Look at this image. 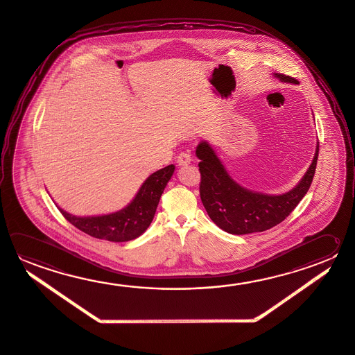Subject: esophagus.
<instances>
[{
    "label": "esophagus",
    "instance_id": "obj_1",
    "mask_svg": "<svg viewBox=\"0 0 355 355\" xmlns=\"http://www.w3.org/2000/svg\"><path fill=\"white\" fill-rule=\"evenodd\" d=\"M191 155L189 154V153H181L178 156V164L180 165V166H187L189 165L190 162H191Z\"/></svg>",
    "mask_w": 355,
    "mask_h": 355
}]
</instances>
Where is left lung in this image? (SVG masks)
I'll return each instance as SVG.
<instances>
[{
    "instance_id": "left-lung-1",
    "label": "left lung",
    "mask_w": 355,
    "mask_h": 355,
    "mask_svg": "<svg viewBox=\"0 0 355 355\" xmlns=\"http://www.w3.org/2000/svg\"><path fill=\"white\" fill-rule=\"evenodd\" d=\"M282 83L297 84L295 78L274 73ZM319 144L314 159L302 180L280 195L258 193L239 185L227 173L209 142L200 141L196 156L200 159V198L207 215L220 229L234 235L265 232L277 225L297 207L308 193L315 174Z\"/></svg>"
}]
</instances>
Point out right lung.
Segmentation results:
<instances>
[{
    "label": "right lung",
    "instance_id": "1",
    "mask_svg": "<svg viewBox=\"0 0 355 355\" xmlns=\"http://www.w3.org/2000/svg\"><path fill=\"white\" fill-rule=\"evenodd\" d=\"M174 171L175 165H168L150 175L142 182L141 187L131 202L115 213L96 216H75L60 207H58V210L64 215V219L90 236L115 243L129 241L146 232Z\"/></svg>",
    "mask_w": 355,
    "mask_h": 355
}]
</instances>
